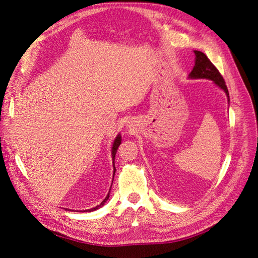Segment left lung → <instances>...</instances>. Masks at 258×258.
<instances>
[{
	"label": "left lung",
	"instance_id": "1",
	"mask_svg": "<svg viewBox=\"0 0 258 258\" xmlns=\"http://www.w3.org/2000/svg\"><path fill=\"white\" fill-rule=\"evenodd\" d=\"M195 52V66L191 70V72L188 74L189 80H210L212 81L215 86L218 88L222 89L225 95L227 96V100L229 103V92L227 89V86L225 85V81L217 71V69L212 64V62L209 60V58L206 54L199 51V50H194Z\"/></svg>",
	"mask_w": 258,
	"mask_h": 258
}]
</instances>
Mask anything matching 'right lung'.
<instances>
[{"mask_svg": "<svg viewBox=\"0 0 258 258\" xmlns=\"http://www.w3.org/2000/svg\"><path fill=\"white\" fill-rule=\"evenodd\" d=\"M120 143H121V136H120V134H118V135L116 136V138L114 139L113 144H112V150H111V154H112V162H113V179H114V175H115V172H116V168H115V155H116L117 150H118V146L120 145ZM112 184H113V181H112ZM111 188H112V185H111V187H110V190H108V192H107V196L104 198V200H103L102 202H101L100 205H98V206H97V207H95V208H91V209L85 210V211H81V212H92V211H96V210H98V209H100V208H102V207L106 204V201L108 200V198H110ZM66 211H72V210L66 209ZM79 212H80V211H79Z\"/></svg>", "mask_w": 258, "mask_h": 258, "instance_id": "obj_1", "label": "right lung"}]
</instances>
